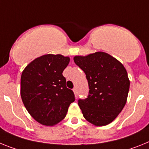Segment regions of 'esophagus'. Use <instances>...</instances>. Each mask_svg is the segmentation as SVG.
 <instances>
[{
  "instance_id": "1",
  "label": "esophagus",
  "mask_w": 149,
  "mask_h": 149,
  "mask_svg": "<svg viewBox=\"0 0 149 149\" xmlns=\"http://www.w3.org/2000/svg\"><path fill=\"white\" fill-rule=\"evenodd\" d=\"M73 92H74L75 97H76V98L77 97V96H78V93H77V89H76V88H73Z\"/></svg>"
}]
</instances>
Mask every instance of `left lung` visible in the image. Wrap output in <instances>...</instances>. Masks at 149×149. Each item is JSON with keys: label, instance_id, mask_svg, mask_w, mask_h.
<instances>
[{"label": "left lung", "instance_id": "1", "mask_svg": "<svg viewBox=\"0 0 149 149\" xmlns=\"http://www.w3.org/2000/svg\"><path fill=\"white\" fill-rule=\"evenodd\" d=\"M73 60L84 71L88 83V97L78 100L84 118L96 126L108 125L126 103L130 88L126 69L117 59L103 52L75 56Z\"/></svg>", "mask_w": 149, "mask_h": 149}]
</instances>
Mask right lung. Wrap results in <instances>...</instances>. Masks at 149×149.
I'll use <instances>...</instances> for the list:
<instances>
[{
	"label": "right lung",
	"instance_id": "right-lung-1",
	"mask_svg": "<svg viewBox=\"0 0 149 149\" xmlns=\"http://www.w3.org/2000/svg\"><path fill=\"white\" fill-rule=\"evenodd\" d=\"M70 58L45 55L31 62L21 76V97L29 114L39 123L52 126L64 119L75 95L62 73Z\"/></svg>",
	"mask_w": 149,
	"mask_h": 149
}]
</instances>
